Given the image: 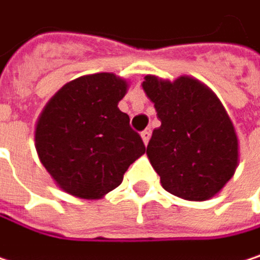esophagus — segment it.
Listing matches in <instances>:
<instances>
[{
    "mask_svg": "<svg viewBox=\"0 0 260 260\" xmlns=\"http://www.w3.org/2000/svg\"><path fill=\"white\" fill-rule=\"evenodd\" d=\"M141 138H142L144 144L147 145V144H148V141H150V138H151V130H150V128H145V130L141 133Z\"/></svg>",
    "mask_w": 260,
    "mask_h": 260,
    "instance_id": "esophagus-1",
    "label": "esophagus"
}]
</instances>
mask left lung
I'll return each mask as SVG.
<instances>
[{
    "label": "left lung",
    "mask_w": 260,
    "mask_h": 260,
    "mask_svg": "<svg viewBox=\"0 0 260 260\" xmlns=\"http://www.w3.org/2000/svg\"><path fill=\"white\" fill-rule=\"evenodd\" d=\"M142 89L162 122L147 156L164 189L189 201L218 194L239 162L238 136L219 98L188 75L174 81L145 75Z\"/></svg>",
    "instance_id": "obj_1"
}]
</instances>
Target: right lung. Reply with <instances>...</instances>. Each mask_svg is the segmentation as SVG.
<instances>
[{
  "mask_svg": "<svg viewBox=\"0 0 260 260\" xmlns=\"http://www.w3.org/2000/svg\"><path fill=\"white\" fill-rule=\"evenodd\" d=\"M128 83L110 72L78 77L47 103L35 132L41 164L68 194L96 200L118 188L145 153L118 103Z\"/></svg>",
  "mask_w": 260,
  "mask_h": 260,
  "instance_id": "obj_1",
  "label": "right lung"
}]
</instances>
